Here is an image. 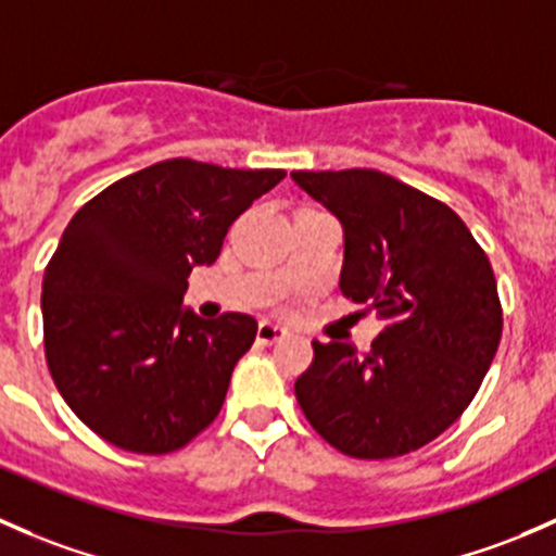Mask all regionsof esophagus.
Returning a JSON list of instances; mask_svg holds the SVG:
<instances>
[{
  "mask_svg": "<svg viewBox=\"0 0 556 556\" xmlns=\"http://www.w3.org/2000/svg\"><path fill=\"white\" fill-rule=\"evenodd\" d=\"M286 334H289V331H286L283 326L270 324V320H262V324L256 326V340H260L262 345H273V342H280Z\"/></svg>",
  "mask_w": 556,
  "mask_h": 556,
  "instance_id": "obj_1",
  "label": "esophagus"
}]
</instances>
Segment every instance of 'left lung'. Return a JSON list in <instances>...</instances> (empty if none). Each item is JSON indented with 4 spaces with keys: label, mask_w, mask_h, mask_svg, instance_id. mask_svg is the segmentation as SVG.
Returning <instances> with one entry per match:
<instances>
[{
    "label": "left lung",
    "mask_w": 556,
    "mask_h": 556,
    "mask_svg": "<svg viewBox=\"0 0 556 556\" xmlns=\"http://www.w3.org/2000/svg\"><path fill=\"white\" fill-rule=\"evenodd\" d=\"M291 179L342 222V294L386 324L369 353L313 342L296 402L351 457L426 447L477 396L501 342L488 254L447 203L380 170H294Z\"/></svg>",
    "instance_id": "1"
}]
</instances>
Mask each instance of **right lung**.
<instances>
[{
  "label": "right lung",
  "mask_w": 556,
  "mask_h": 556,
  "mask_svg": "<svg viewBox=\"0 0 556 556\" xmlns=\"http://www.w3.org/2000/svg\"><path fill=\"white\" fill-rule=\"evenodd\" d=\"M174 157L109 185L72 216L42 278L45 358L74 415L119 450L165 455L225 404L256 320L181 311L194 265L283 179Z\"/></svg>",
  "instance_id": "right-lung-1"
}]
</instances>
